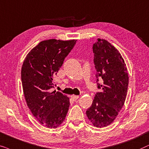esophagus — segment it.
<instances>
[{
	"label": "esophagus",
	"mask_w": 149,
	"mask_h": 149,
	"mask_svg": "<svg viewBox=\"0 0 149 149\" xmlns=\"http://www.w3.org/2000/svg\"><path fill=\"white\" fill-rule=\"evenodd\" d=\"M71 98L72 99L73 101H76V100H77L79 98V96H78V95H71Z\"/></svg>",
	"instance_id": "34e87169"
}]
</instances>
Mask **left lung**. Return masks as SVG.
Instances as JSON below:
<instances>
[{
	"label": "left lung",
	"instance_id": "8db88e82",
	"mask_svg": "<svg viewBox=\"0 0 149 149\" xmlns=\"http://www.w3.org/2000/svg\"><path fill=\"white\" fill-rule=\"evenodd\" d=\"M97 82L102 79L92 105L86 114L96 127L108 126L123 106L127 93L129 76L126 64L120 53L106 39H97L93 44Z\"/></svg>",
	"mask_w": 149,
	"mask_h": 149
}]
</instances>
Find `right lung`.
Returning a JSON list of instances; mask_svg holds the SVG:
<instances>
[{"label": "right lung", "instance_id": "obj_1", "mask_svg": "<svg viewBox=\"0 0 149 149\" xmlns=\"http://www.w3.org/2000/svg\"><path fill=\"white\" fill-rule=\"evenodd\" d=\"M55 39L42 41L26 55L21 70L26 102L35 118L47 128H56L64 121L69 98L51 88L54 79L76 43Z\"/></svg>", "mask_w": 149, "mask_h": 149}]
</instances>
